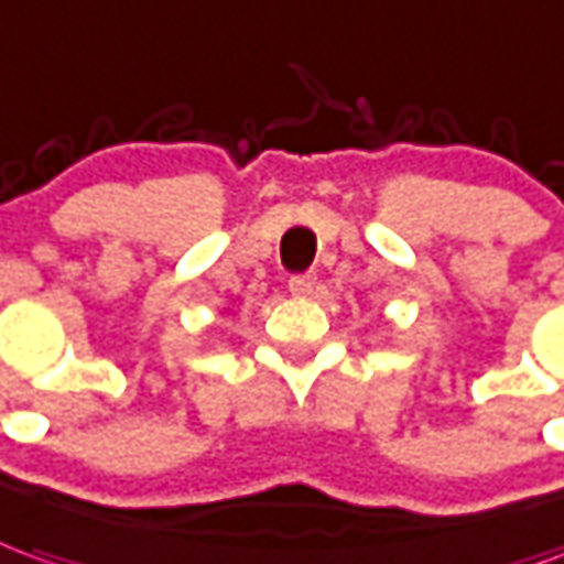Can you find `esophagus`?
<instances>
[{"mask_svg": "<svg viewBox=\"0 0 564 564\" xmlns=\"http://www.w3.org/2000/svg\"><path fill=\"white\" fill-rule=\"evenodd\" d=\"M314 283H317V274H314V271H302V274H293V278H290V293H293V295H311V293H314Z\"/></svg>", "mask_w": 564, "mask_h": 564, "instance_id": "1", "label": "esophagus"}]
</instances>
